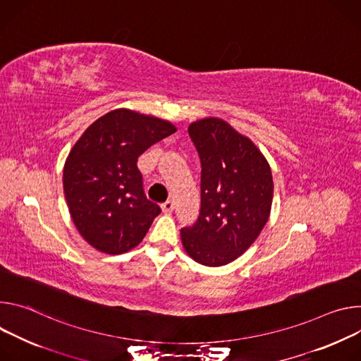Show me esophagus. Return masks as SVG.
<instances>
[{
	"label": "esophagus",
	"instance_id": "1",
	"mask_svg": "<svg viewBox=\"0 0 361 361\" xmlns=\"http://www.w3.org/2000/svg\"><path fill=\"white\" fill-rule=\"evenodd\" d=\"M160 207H162V211H164L165 214H171V212L173 211V208H175V205H173L172 201H166V202H164Z\"/></svg>",
	"mask_w": 361,
	"mask_h": 361
}]
</instances>
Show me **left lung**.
Listing matches in <instances>:
<instances>
[{
    "instance_id": "8db88e82",
    "label": "left lung",
    "mask_w": 361,
    "mask_h": 361,
    "mask_svg": "<svg viewBox=\"0 0 361 361\" xmlns=\"http://www.w3.org/2000/svg\"><path fill=\"white\" fill-rule=\"evenodd\" d=\"M201 159V211L180 229L196 262L221 267L243 255L265 226L272 204V173L264 154L225 120L207 117L188 128Z\"/></svg>"
}]
</instances>
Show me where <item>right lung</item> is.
Masks as SVG:
<instances>
[{"mask_svg":"<svg viewBox=\"0 0 361 361\" xmlns=\"http://www.w3.org/2000/svg\"><path fill=\"white\" fill-rule=\"evenodd\" d=\"M175 132L166 120L116 109L75 142L63 188L71 219L93 248L117 255L142 243L162 209L145 195L137 157Z\"/></svg>","mask_w":361,"mask_h":361,"instance_id":"1","label":"right lung"}]
</instances>
